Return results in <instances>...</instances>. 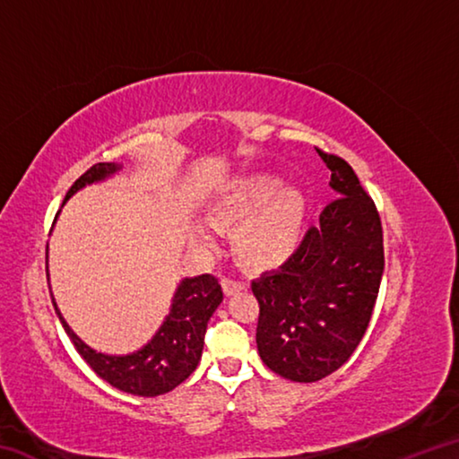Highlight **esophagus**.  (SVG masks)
<instances>
[{"label": "esophagus", "instance_id": "34e87169", "mask_svg": "<svg viewBox=\"0 0 459 459\" xmlns=\"http://www.w3.org/2000/svg\"><path fill=\"white\" fill-rule=\"evenodd\" d=\"M221 283H222V290H224V293H227V295L237 293V291H240V290H243V287H245L243 281H238V279L230 277V275H222Z\"/></svg>", "mask_w": 459, "mask_h": 459}]
</instances>
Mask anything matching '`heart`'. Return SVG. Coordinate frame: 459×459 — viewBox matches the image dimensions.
<instances>
[{
	"label": "heart",
	"mask_w": 459,
	"mask_h": 459,
	"mask_svg": "<svg viewBox=\"0 0 459 459\" xmlns=\"http://www.w3.org/2000/svg\"><path fill=\"white\" fill-rule=\"evenodd\" d=\"M279 186L281 182L273 176L248 178L230 188L214 206L221 227L243 224L235 243L248 265H281L299 245L306 200L298 190H279ZM200 235L204 237V230Z\"/></svg>",
	"instance_id": "1"
}]
</instances>
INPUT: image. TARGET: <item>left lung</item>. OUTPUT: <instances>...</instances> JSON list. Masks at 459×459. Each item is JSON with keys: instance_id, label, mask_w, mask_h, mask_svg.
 Instances as JSON below:
<instances>
[{"instance_id": "left-lung-1", "label": "left lung", "mask_w": 459, "mask_h": 459, "mask_svg": "<svg viewBox=\"0 0 459 459\" xmlns=\"http://www.w3.org/2000/svg\"><path fill=\"white\" fill-rule=\"evenodd\" d=\"M317 153L338 196L290 261L251 283L261 360L295 383H316L351 359L368 328L385 269L375 200L346 160Z\"/></svg>"}]
</instances>
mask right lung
Masks as SVG:
<instances>
[{
    "mask_svg": "<svg viewBox=\"0 0 459 459\" xmlns=\"http://www.w3.org/2000/svg\"><path fill=\"white\" fill-rule=\"evenodd\" d=\"M113 172H117L115 164H95L89 168L71 186L65 200L71 198L84 184L103 180L105 176ZM221 301L222 287L219 277L204 273L194 279H184L174 295L172 312L166 317L164 325L158 330L150 344L129 356H107L95 352L68 328L58 307L56 314L68 338L73 340L76 352L100 378L123 393L137 394V397H158V394L174 391L196 370L202 346H204L208 320Z\"/></svg>",
    "mask_w": 459,
    "mask_h": 459,
    "instance_id": "1",
    "label": "right lung"
}]
</instances>
